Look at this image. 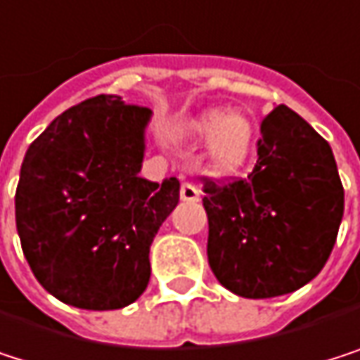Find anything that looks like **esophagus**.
Listing matches in <instances>:
<instances>
[{"instance_id": "1", "label": "esophagus", "mask_w": 360, "mask_h": 360, "mask_svg": "<svg viewBox=\"0 0 360 360\" xmlns=\"http://www.w3.org/2000/svg\"><path fill=\"white\" fill-rule=\"evenodd\" d=\"M179 194H181V200H184V202H198V200H200V192H198V188L192 186V184H184L181 190H179Z\"/></svg>"}]
</instances>
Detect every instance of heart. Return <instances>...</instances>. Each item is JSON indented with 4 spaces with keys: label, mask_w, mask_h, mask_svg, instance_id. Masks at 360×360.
I'll return each mask as SVG.
<instances>
[{
    "label": "heart",
    "mask_w": 360,
    "mask_h": 360,
    "mask_svg": "<svg viewBox=\"0 0 360 360\" xmlns=\"http://www.w3.org/2000/svg\"><path fill=\"white\" fill-rule=\"evenodd\" d=\"M190 134L194 139L207 136L205 162L215 174L238 172L251 155L253 124L243 111H207L190 124Z\"/></svg>",
    "instance_id": "b5f03b06"
}]
</instances>
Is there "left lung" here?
I'll return each mask as SVG.
<instances>
[{
	"label": "left lung",
	"mask_w": 360,
	"mask_h": 360,
	"mask_svg": "<svg viewBox=\"0 0 360 360\" xmlns=\"http://www.w3.org/2000/svg\"><path fill=\"white\" fill-rule=\"evenodd\" d=\"M209 266L232 293L266 300L308 285L327 264L344 215L329 143L287 105L262 122L257 164L245 179H205Z\"/></svg>",
	"instance_id": "8db88e82"
}]
</instances>
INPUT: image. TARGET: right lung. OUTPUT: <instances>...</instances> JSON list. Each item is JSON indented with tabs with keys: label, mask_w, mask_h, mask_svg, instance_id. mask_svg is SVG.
<instances>
[{
	"label": "right lung",
	"mask_w": 360,
	"mask_h": 360,
	"mask_svg": "<svg viewBox=\"0 0 360 360\" xmlns=\"http://www.w3.org/2000/svg\"><path fill=\"white\" fill-rule=\"evenodd\" d=\"M149 117L98 94L63 111L25 153L16 230L37 283L63 304L117 310L147 289L149 247L179 202L174 176H139Z\"/></svg>",
	"instance_id": "add662e5"
}]
</instances>
